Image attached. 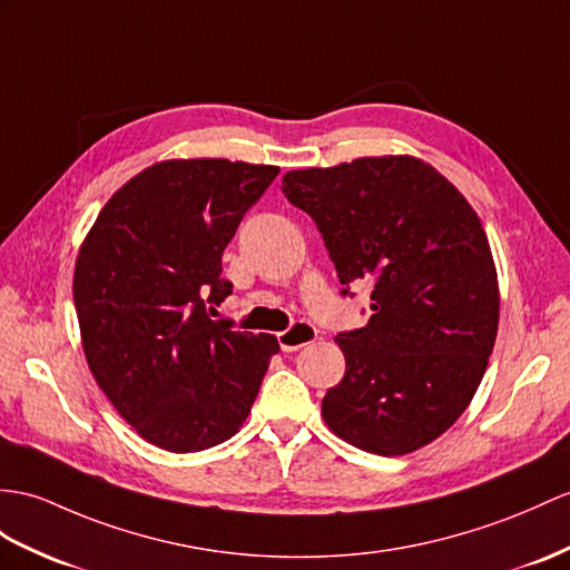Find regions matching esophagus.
<instances>
[{
    "label": "esophagus",
    "instance_id": "1",
    "mask_svg": "<svg viewBox=\"0 0 570 570\" xmlns=\"http://www.w3.org/2000/svg\"><path fill=\"white\" fill-rule=\"evenodd\" d=\"M314 338H316V328L307 322H299L293 328L277 333V343H281V348L285 353L299 351V348H304V345H309Z\"/></svg>",
    "mask_w": 570,
    "mask_h": 570
}]
</instances>
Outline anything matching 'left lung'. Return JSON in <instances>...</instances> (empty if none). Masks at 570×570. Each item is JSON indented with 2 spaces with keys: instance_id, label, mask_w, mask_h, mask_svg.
Masks as SVG:
<instances>
[{
  "instance_id": "1",
  "label": "left lung",
  "mask_w": 570,
  "mask_h": 570,
  "mask_svg": "<svg viewBox=\"0 0 570 570\" xmlns=\"http://www.w3.org/2000/svg\"><path fill=\"white\" fill-rule=\"evenodd\" d=\"M283 193L316 222L341 285L372 283L370 322L333 338L345 374L322 401L326 425L382 456L430 445L474 399L501 316L474 207L411 155L287 171Z\"/></svg>"
}]
</instances>
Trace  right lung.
I'll return each instance as SVG.
<instances>
[{
  "label": "right lung",
  "mask_w": 570,
  "mask_h": 570,
  "mask_svg": "<svg viewBox=\"0 0 570 570\" xmlns=\"http://www.w3.org/2000/svg\"><path fill=\"white\" fill-rule=\"evenodd\" d=\"M271 164L164 159L120 186L75 263L81 348L142 440L186 454L239 433L281 351L271 333L213 322L232 295L222 252L273 178Z\"/></svg>",
  "instance_id": "obj_1"
}]
</instances>
